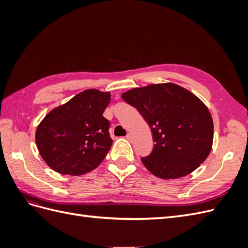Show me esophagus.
<instances>
[{"instance_id":"1","label":"esophagus","mask_w":248,"mask_h":248,"mask_svg":"<svg viewBox=\"0 0 248 248\" xmlns=\"http://www.w3.org/2000/svg\"><path fill=\"white\" fill-rule=\"evenodd\" d=\"M126 139L128 140H132V134H131V133H127Z\"/></svg>"}]
</instances>
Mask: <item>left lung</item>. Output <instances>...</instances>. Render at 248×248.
Wrapping results in <instances>:
<instances>
[{"mask_svg":"<svg viewBox=\"0 0 248 248\" xmlns=\"http://www.w3.org/2000/svg\"><path fill=\"white\" fill-rule=\"evenodd\" d=\"M122 98L152 131L154 148L141 162L156 177L178 179L204 162L213 144V120L204 102L171 82L133 88Z\"/></svg>","mask_w":248,"mask_h":248,"instance_id":"obj_1","label":"left lung"}]
</instances>
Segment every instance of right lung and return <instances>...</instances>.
<instances>
[{
	"label": "right lung",
	"mask_w": 248,
	"mask_h": 248,
	"mask_svg": "<svg viewBox=\"0 0 248 248\" xmlns=\"http://www.w3.org/2000/svg\"><path fill=\"white\" fill-rule=\"evenodd\" d=\"M109 92L89 89L44 117L35 140L47 166L63 175L80 176L96 169L112 144L103 111Z\"/></svg>",
	"instance_id": "right-lung-1"
}]
</instances>
